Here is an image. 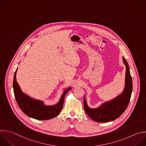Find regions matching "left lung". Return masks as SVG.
Wrapping results in <instances>:
<instances>
[{"instance_id": "8db88e82", "label": "left lung", "mask_w": 146, "mask_h": 146, "mask_svg": "<svg viewBox=\"0 0 146 146\" xmlns=\"http://www.w3.org/2000/svg\"><path fill=\"white\" fill-rule=\"evenodd\" d=\"M123 62L126 68L124 90L121 94L115 99L104 103L98 108H90L84 99V107L86 114L93 120L106 123L111 121L119 117L126 110L132 91V80L130 74L129 68L126 60L123 57Z\"/></svg>"}]
</instances>
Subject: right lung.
Segmentation results:
<instances>
[{
    "mask_svg": "<svg viewBox=\"0 0 146 146\" xmlns=\"http://www.w3.org/2000/svg\"><path fill=\"white\" fill-rule=\"evenodd\" d=\"M17 69L18 68L14 76L13 88L15 98L20 109L29 117L36 120H48L57 116L62 109L66 94L72 88H69L64 90L59 102L57 104L47 106L42 102L33 99L22 92L17 81L16 74Z\"/></svg>",
    "mask_w": 146,
    "mask_h": 146,
    "instance_id": "1",
    "label": "right lung"
}]
</instances>
